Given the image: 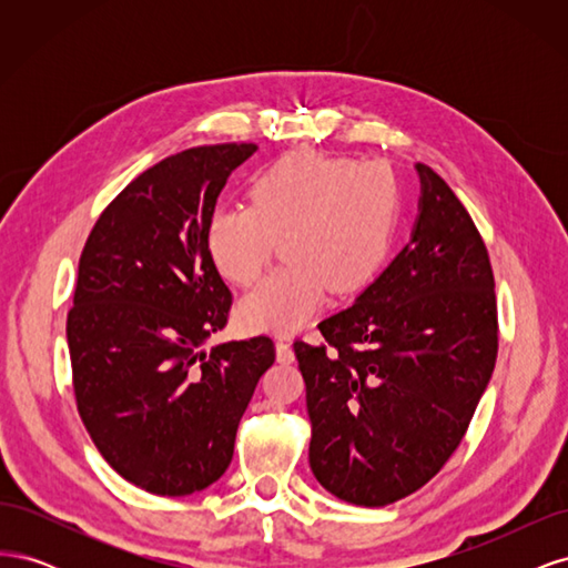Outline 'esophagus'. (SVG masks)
Returning <instances> with one entry per match:
<instances>
[{
  "label": "esophagus",
  "mask_w": 568,
  "mask_h": 568,
  "mask_svg": "<svg viewBox=\"0 0 568 568\" xmlns=\"http://www.w3.org/2000/svg\"><path fill=\"white\" fill-rule=\"evenodd\" d=\"M277 359L280 363H294V351H291V343L284 338L277 341Z\"/></svg>",
  "instance_id": "obj_1"
}]
</instances>
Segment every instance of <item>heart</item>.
<instances>
[{"instance_id": "heart-1", "label": "heart", "mask_w": 568, "mask_h": 568, "mask_svg": "<svg viewBox=\"0 0 568 568\" xmlns=\"http://www.w3.org/2000/svg\"><path fill=\"white\" fill-rule=\"evenodd\" d=\"M251 205H220L205 244L222 277L251 286L277 242L286 265L239 305L248 332L291 334L326 298L367 286L384 267L400 220V182L384 163L294 151L257 173Z\"/></svg>"}]
</instances>
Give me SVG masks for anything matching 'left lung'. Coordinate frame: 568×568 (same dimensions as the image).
<instances>
[{"label":"left lung","instance_id":"left-lung-1","mask_svg":"<svg viewBox=\"0 0 568 568\" xmlns=\"http://www.w3.org/2000/svg\"><path fill=\"white\" fill-rule=\"evenodd\" d=\"M419 217L407 246L357 301L294 343L313 424L311 469L359 507L428 484L457 450L497 357L490 255L471 215L417 163Z\"/></svg>","mask_w":568,"mask_h":568}]
</instances>
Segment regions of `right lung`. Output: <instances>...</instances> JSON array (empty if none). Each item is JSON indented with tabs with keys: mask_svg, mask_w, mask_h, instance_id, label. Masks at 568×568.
Wrapping results in <instances>:
<instances>
[{
	"mask_svg": "<svg viewBox=\"0 0 568 568\" xmlns=\"http://www.w3.org/2000/svg\"><path fill=\"white\" fill-rule=\"evenodd\" d=\"M255 149L194 146L144 170L99 215L80 255L65 322L80 419L101 457L153 495H192L225 474L274 363L270 336L203 348L232 307L205 227Z\"/></svg>",
	"mask_w": 568,
	"mask_h": 568,
	"instance_id": "obj_1",
	"label": "right lung"
}]
</instances>
